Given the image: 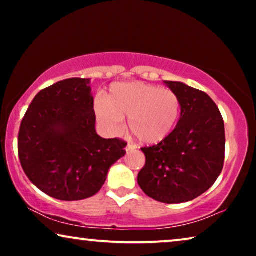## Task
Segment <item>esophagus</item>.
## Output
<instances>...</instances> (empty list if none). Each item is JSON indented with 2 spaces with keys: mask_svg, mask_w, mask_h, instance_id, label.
Instances as JSON below:
<instances>
[{
  "mask_svg": "<svg viewBox=\"0 0 256 256\" xmlns=\"http://www.w3.org/2000/svg\"><path fill=\"white\" fill-rule=\"evenodd\" d=\"M138 149V146H136L135 144H130V143H128L127 146H126V152H132V150H136Z\"/></svg>",
  "mask_w": 256,
  "mask_h": 256,
  "instance_id": "obj_1",
  "label": "esophagus"
}]
</instances>
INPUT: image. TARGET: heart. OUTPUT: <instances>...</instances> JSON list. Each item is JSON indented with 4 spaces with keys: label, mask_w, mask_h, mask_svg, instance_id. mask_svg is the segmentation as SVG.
Returning a JSON list of instances; mask_svg holds the SVG:
<instances>
[{
    "label": "heart",
    "mask_w": 256,
    "mask_h": 256,
    "mask_svg": "<svg viewBox=\"0 0 256 256\" xmlns=\"http://www.w3.org/2000/svg\"><path fill=\"white\" fill-rule=\"evenodd\" d=\"M98 121L112 135L129 129L141 142L155 144L163 141L176 127L180 114V98L174 90L150 84L118 82L110 87L106 99L94 104Z\"/></svg>",
    "instance_id": "1"
}]
</instances>
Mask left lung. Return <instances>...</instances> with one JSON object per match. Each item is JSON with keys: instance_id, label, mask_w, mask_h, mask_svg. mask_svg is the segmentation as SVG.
<instances>
[{"instance_id": "1", "label": "left lung", "mask_w": 256, "mask_h": 256, "mask_svg": "<svg viewBox=\"0 0 256 256\" xmlns=\"http://www.w3.org/2000/svg\"><path fill=\"white\" fill-rule=\"evenodd\" d=\"M180 101L176 128L158 144L142 148L146 164L138 183L166 204L194 200L214 184L225 160V126L205 92L180 82H164Z\"/></svg>"}]
</instances>
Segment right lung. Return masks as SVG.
Instances as JSON below:
<instances>
[{
  "instance_id": "right-lung-1",
  "label": "right lung",
  "mask_w": 256,
  "mask_h": 256,
  "mask_svg": "<svg viewBox=\"0 0 256 256\" xmlns=\"http://www.w3.org/2000/svg\"><path fill=\"white\" fill-rule=\"evenodd\" d=\"M90 82L71 78L42 90L20 124V166L32 184L59 200L98 194L126 154L124 141L96 134Z\"/></svg>"
}]
</instances>
